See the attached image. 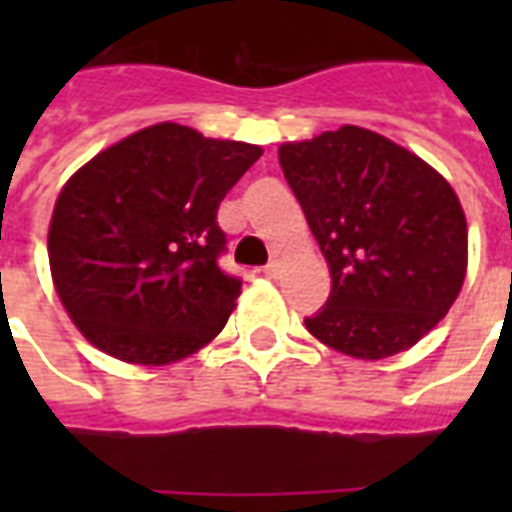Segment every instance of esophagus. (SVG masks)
I'll return each mask as SVG.
<instances>
[{
  "label": "esophagus",
  "instance_id": "esophagus-1",
  "mask_svg": "<svg viewBox=\"0 0 512 512\" xmlns=\"http://www.w3.org/2000/svg\"><path fill=\"white\" fill-rule=\"evenodd\" d=\"M263 273H265V276H268V279H276V276H279V273H281V263H279V260H271V263H268L263 268Z\"/></svg>",
  "mask_w": 512,
  "mask_h": 512
}]
</instances>
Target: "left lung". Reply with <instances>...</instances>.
I'll use <instances>...</instances> for the list:
<instances>
[{"label":"left lung","mask_w":512,"mask_h":512,"mask_svg":"<svg viewBox=\"0 0 512 512\" xmlns=\"http://www.w3.org/2000/svg\"><path fill=\"white\" fill-rule=\"evenodd\" d=\"M279 164L332 273L308 332L364 361L412 348L465 281L468 223L452 185L412 151L353 124L284 143Z\"/></svg>","instance_id":"8db88e82"}]
</instances>
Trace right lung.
I'll use <instances>...</instances> for the list:
<instances>
[{"label": "right lung", "instance_id": "right-lung-1", "mask_svg": "<svg viewBox=\"0 0 512 512\" xmlns=\"http://www.w3.org/2000/svg\"><path fill=\"white\" fill-rule=\"evenodd\" d=\"M263 148L162 122L119 140L60 191L47 252L68 316L103 353L162 366L220 335L241 295L220 268L217 207Z\"/></svg>", "mask_w": 512, "mask_h": 512}]
</instances>
